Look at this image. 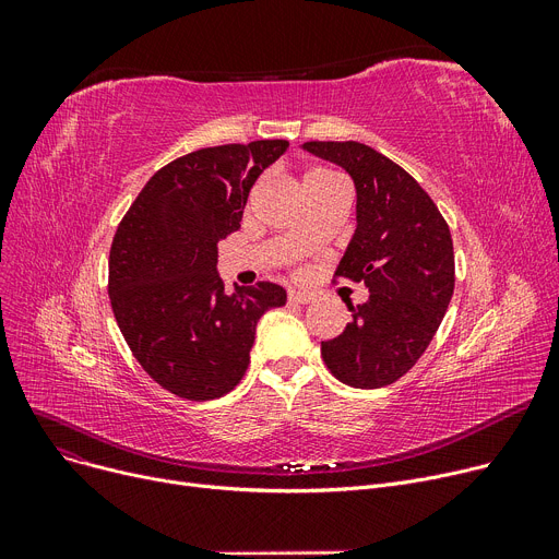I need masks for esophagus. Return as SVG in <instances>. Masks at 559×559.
Masks as SVG:
<instances>
[{
	"instance_id": "esophagus-1",
	"label": "esophagus",
	"mask_w": 559,
	"mask_h": 559,
	"mask_svg": "<svg viewBox=\"0 0 559 559\" xmlns=\"http://www.w3.org/2000/svg\"><path fill=\"white\" fill-rule=\"evenodd\" d=\"M287 299H289L292 304H310V301H314V295H312V292H301V289H289V295H287Z\"/></svg>"
}]
</instances>
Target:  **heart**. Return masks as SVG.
<instances>
[{
    "instance_id": "obj_1",
    "label": "heart",
    "mask_w": 559,
    "mask_h": 559,
    "mask_svg": "<svg viewBox=\"0 0 559 559\" xmlns=\"http://www.w3.org/2000/svg\"><path fill=\"white\" fill-rule=\"evenodd\" d=\"M314 179H333V174H329V171H310L306 176V181H314Z\"/></svg>"
}]
</instances>
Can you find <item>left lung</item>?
I'll return each mask as SVG.
<instances>
[{"label":"left lung","instance_id":"1","mask_svg":"<svg viewBox=\"0 0 559 559\" xmlns=\"http://www.w3.org/2000/svg\"><path fill=\"white\" fill-rule=\"evenodd\" d=\"M306 152L346 169L356 186V233L335 276L365 283L369 299L348 306L344 333L321 342V358L342 383L392 385L435 337L455 287L449 224L426 190L362 142H304Z\"/></svg>","mask_w":559,"mask_h":559}]
</instances>
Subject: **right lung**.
Masks as SVG:
<instances>
[{
	"instance_id": "add662e5",
	"label": "right lung",
	"mask_w": 559,
	"mask_h": 559,
	"mask_svg": "<svg viewBox=\"0 0 559 559\" xmlns=\"http://www.w3.org/2000/svg\"><path fill=\"white\" fill-rule=\"evenodd\" d=\"M287 140L222 144L158 169L117 226L108 297L129 348L167 392L219 399L240 383L258 319L287 301L262 281L226 295L217 242L240 228L258 176Z\"/></svg>"
}]
</instances>
